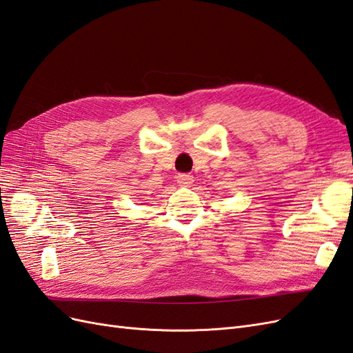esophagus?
Segmentation results:
<instances>
[{
    "mask_svg": "<svg viewBox=\"0 0 353 353\" xmlns=\"http://www.w3.org/2000/svg\"><path fill=\"white\" fill-rule=\"evenodd\" d=\"M176 183H178L179 187L188 188V187H191V184L194 183V178H193V175H190V174H179L176 176Z\"/></svg>",
    "mask_w": 353,
    "mask_h": 353,
    "instance_id": "34e87169",
    "label": "esophagus"
}]
</instances>
